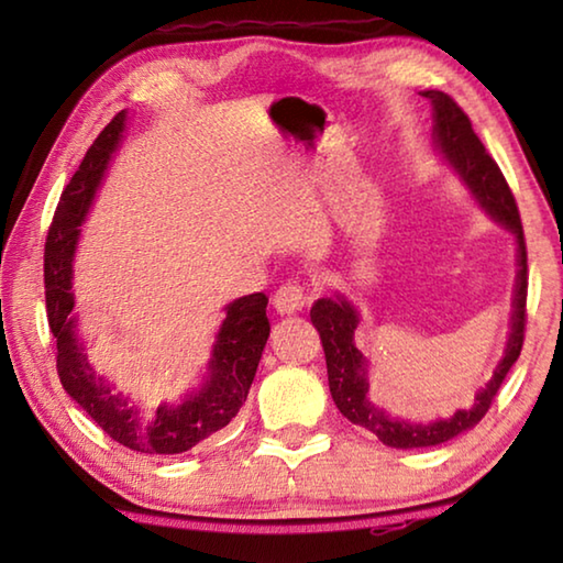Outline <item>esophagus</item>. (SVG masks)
<instances>
[{"label":"esophagus","instance_id":"esophagus-1","mask_svg":"<svg viewBox=\"0 0 563 563\" xmlns=\"http://www.w3.org/2000/svg\"><path fill=\"white\" fill-rule=\"evenodd\" d=\"M308 305V295L305 288L298 283H285L283 288L273 295V308L280 312V316H292V312L302 310Z\"/></svg>","mask_w":563,"mask_h":563}]
</instances>
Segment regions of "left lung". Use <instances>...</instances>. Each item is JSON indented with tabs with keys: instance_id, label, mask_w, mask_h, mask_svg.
<instances>
[{
	"instance_id": "8db88e82",
	"label": "left lung",
	"mask_w": 563,
	"mask_h": 563,
	"mask_svg": "<svg viewBox=\"0 0 563 563\" xmlns=\"http://www.w3.org/2000/svg\"><path fill=\"white\" fill-rule=\"evenodd\" d=\"M422 97L432 101L434 109V146L440 154L450 161L456 176L464 180V186L472 190L484 211L494 221L507 225L517 235L519 251V273L517 285H514V302H511V332L507 340V350L494 369L492 379L479 395L474 397V405L466 409H456L452 417L434 419V422H405V419L389 417L383 409L375 407L367 397V360L355 345V330L360 325L357 310L338 295V298H320L310 310L312 325L320 332L322 350H325L328 362V383L330 395L335 399L342 417H347L352 424L365 427L373 432L379 442L397 450H412V446H434L442 444L452 437L462 434L479 422L489 412L492 399L497 397L504 377L511 369L514 362L521 355L523 345V325H527V243H523V228L519 218L517 201L507 184V178L497 166L487 148L472 129V121L460 109L452 97L444 91H422Z\"/></svg>"
}]
</instances>
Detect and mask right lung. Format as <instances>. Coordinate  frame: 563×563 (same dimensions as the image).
<instances>
[{
  "instance_id": "obj_1",
  "label": "right lung",
  "mask_w": 563,
  "mask_h": 563,
  "mask_svg": "<svg viewBox=\"0 0 563 563\" xmlns=\"http://www.w3.org/2000/svg\"><path fill=\"white\" fill-rule=\"evenodd\" d=\"M123 126L126 111H119L87 151L56 206L44 245L46 318L56 340V373L66 395L87 409L113 442L141 454H180L223 430L247 399V389L253 385L271 335V322L265 316L268 298L263 292H253L228 305L208 362L206 383L180 405L141 407L103 379L76 332V316H71V261L81 233L79 225L89 213Z\"/></svg>"
}]
</instances>
